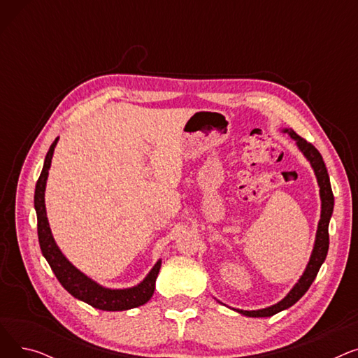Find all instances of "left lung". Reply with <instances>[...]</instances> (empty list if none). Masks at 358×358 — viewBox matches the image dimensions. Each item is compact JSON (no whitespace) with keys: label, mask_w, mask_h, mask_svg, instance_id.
<instances>
[{"label":"left lung","mask_w":358,"mask_h":358,"mask_svg":"<svg viewBox=\"0 0 358 358\" xmlns=\"http://www.w3.org/2000/svg\"><path fill=\"white\" fill-rule=\"evenodd\" d=\"M286 134L290 135L292 139L296 141L299 149L302 150V154L308 158V161L310 162L315 176L317 178V184H319V194H321V201H322V208H321V219H319L317 223V231H316V239H315V247L310 255V259L308 262V267L303 273V275L299 278L297 283L294 285V287L290 290V293L278 302L277 305H273L270 308L266 309H259V310H242V309H234L242 315L245 316H251V317H266V316H273L281 310H285L290 306H293L297 300L302 297L308 289L310 287V285L313 283V280L321 268L322 262L327 258L328 254V248H329V234H328V227H329V220L334 212V194H332V189H331V182H329V176L327 171L325 162L322 159V155L319 154V150L309 143L308 141H305L303 138H300L294 130H289L285 129Z\"/></svg>","instance_id":"1"}]
</instances>
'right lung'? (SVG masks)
<instances>
[{"label": "right lung", "mask_w": 358, "mask_h": 358, "mask_svg": "<svg viewBox=\"0 0 358 358\" xmlns=\"http://www.w3.org/2000/svg\"><path fill=\"white\" fill-rule=\"evenodd\" d=\"M58 143V138L50 145L43 169L41 173L39 180L36 182L34 190V209L37 215V236H39L41 250L52 271L55 273L56 278L59 283L68 290L73 297H77L83 302L91 305L96 309L101 310H127L134 309L141 305H145L148 300L152 297L155 290V281L161 268V259L154 266V268L149 271L142 283L130 289H106L96 281L88 278L83 274L78 268H75L71 262L64 257L58 245L55 243L52 236L49 222L46 217V208H45V189H46V180L49 176V168L53 157L55 146Z\"/></svg>", "instance_id": "right-lung-1"}]
</instances>
